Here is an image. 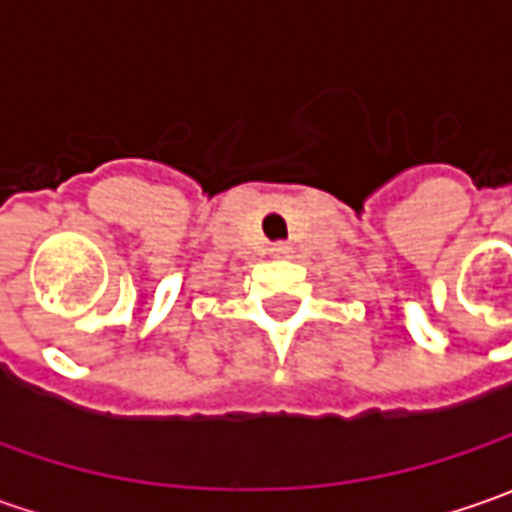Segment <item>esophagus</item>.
<instances>
[{
    "mask_svg": "<svg viewBox=\"0 0 512 512\" xmlns=\"http://www.w3.org/2000/svg\"><path fill=\"white\" fill-rule=\"evenodd\" d=\"M273 250V256H290V247L287 245H276V247H270Z\"/></svg>",
    "mask_w": 512,
    "mask_h": 512,
    "instance_id": "1",
    "label": "esophagus"
}]
</instances>
